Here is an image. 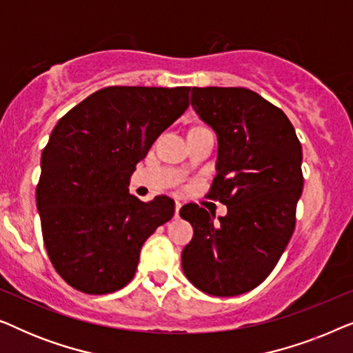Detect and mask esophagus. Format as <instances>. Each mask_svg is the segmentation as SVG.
<instances>
[{
	"label": "esophagus",
	"instance_id": "esophagus-1",
	"mask_svg": "<svg viewBox=\"0 0 353 353\" xmlns=\"http://www.w3.org/2000/svg\"><path fill=\"white\" fill-rule=\"evenodd\" d=\"M180 209H181V202H175V216L178 219V215H180Z\"/></svg>",
	"mask_w": 353,
	"mask_h": 353
}]
</instances>
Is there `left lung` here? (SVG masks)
Wrapping results in <instances>:
<instances>
[{
	"instance_id": "obj_1",
	"label": "left lung",
	"mask_w": 353,
	"mask_h": 353,
	"mask_svg": "<svg viewBox=\"0 0 353 353\" xmlns=\"http://www.w3.org/2000/svg\"><path fill=\"white\" fill-rule=\"evenodd\" d=\"M191 105L216 134L209 196L228 214L215 220L197 204L181 207L194 230L181 267L202 292L239 296L272 273L294 233L302 146L286 114L252 90L192 88Z\"/></svg>"
}]
</instances>
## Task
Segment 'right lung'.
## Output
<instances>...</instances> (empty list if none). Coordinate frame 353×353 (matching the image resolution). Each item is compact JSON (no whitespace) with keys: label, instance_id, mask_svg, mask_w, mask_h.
Masks as SVG:
<instances>
[{"label":"right lung","instance_id":"add662e5","mask_svg":"<svg viewBox=\"0 0 353 353\" xmlns=\"http://www.w3.org/2000/svg\"><path fill=\"white\" fill-rule=\"evenodd\" d=\"M190 86H109L62 117L41 154L37 209L56 272L86 294L132 281L144 241L175 214V202L128 194L152 143L190 105Z\"/></svg>","mask_w":353,"mask_h":353}]
</instances>
